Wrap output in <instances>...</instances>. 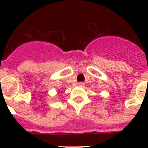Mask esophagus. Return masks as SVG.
I'll return each instance as SVG.
<instances>
[{"label":"esophagus","instance_id":"34e87169","mask_svg":"<svg viewBox=\"0 0 148 148\" xmlns=\"http://www.w3.org/2000/svg\"><path fill=\"white\" fill-rule=\"evenodd\" d=\"M84 85H85V84L83 83V82H79L78 83V86L79 87H84Z\"/></svg>","mask_w":148,"mask_h":148}]
</instances>
